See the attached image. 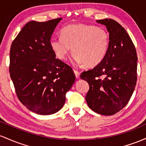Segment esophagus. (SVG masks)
Here are the masks:
<instances>
[{
  "label": "esophagus",
  "instance_id": "obj_1",
  "mask_svg": "<svg viewBox=\"0 0 146 146\" xmlns=\"http://www.w3.org/2000/svg\"><path fill=\"white\" fill-rule=\"evenodd\" d=\"M74 72L75 74V76H76V77L78 78L80 77V72L78 71V70H74Z\"/></svg>",
  "mask_w": 146,
  "mask_h": 146
}]
</instances>
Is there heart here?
Instances as JSON below:
<instances>
[{"mask_svg":"<svg viewBox=\"0 0 146 146\" xmlns=\"http://www.w3.org/2000/svg\"><path fill=\"white\" fill-rule=\"evenodd\" d=\"M60 36L50 42L52 51L60 60L67 58L72 47L74 63L91 68L100 64L108 54L110 37L104 28L83 23L69 25L62 29Z\"/></svg>","mask_w":146,"mask_h":146,"instance_id":"obj_1","label":"heart"}]
</instances>
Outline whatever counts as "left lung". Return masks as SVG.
<instances>
[{
  "label": "left lung",
  "instance_id": "left-lung-1",
  "mask_svg": "<svg viewBox=\"0 0 146 146\" xmlns=\"http://www.w3.org/2000/svg\"><path fill=\"white\" fill-rule=\"evenodd\" d=\"M109 32L108 54L100 64L83 72L81 79L90 89L86 96L91 110L102 115H113L130 101L137 83V55L130 36L112 19L98 20Z\"/></svg>",
  "mask_w": 146,
  "mask_h": 146
}]
</instances>
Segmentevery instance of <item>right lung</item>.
I'll return each mask as SVG.
<instances>
[{
    "mask_svg": "<svg viewBox=\"0 0 146 146\" xmlns=\"http://www.w3.org/2000/svg\"><path fill=\"white\" fill-rule=\"evenodd\" d=\"M61 18L29 21L13 40L9 73L16 95L32 112L50 115L64 106L65 94L75 82L72 69L56 58L50 39Z\"/></svg>",
    "mask_w": 146,
    "mask_h": 146,
    "instance_id": "add662e5",
    "label": "right lung"
}]
</instances>
